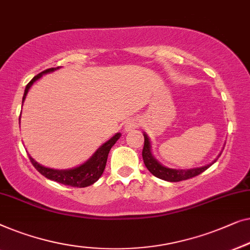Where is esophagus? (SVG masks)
<instances>
[{"label": "esophagus", "mask_w": 250, "mask_h": 250, "mask_svg": "<svg viewBox=\"0 0 250 250\" xmlns=\"http://www.w3.org/2000/svg\"><path fill=\"white\" fill-rule=\"evenodd\" d=\"M139 125H140V124H139L138 119H135V118L129 119V120L126 121L125 125V130L126 132L131 131V130H135L136 128H138Z\"/></svg>", "instance_id": "1"}]
</instances>
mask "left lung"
<instances>
[{
  "instance_id": "1",
  "label": "left lung",
  "mask_w": 250,
  "mask_h": 250,
  "mask_svg": "<svg viewBox=\"0 0 250 250\" xmlns=\"http://www.w3.org/2000/svg\"><path fill=\"white\" fill-rule=\"evenodd\" d=\"M144 148H143V160L145 163L146 167L148 168V171L153 175H155L156 178H160L162 180L170 181V182H178L182 180H187V179L194 178L196 175L203 173L204 171L207 170L210 165L215 163L216 160L213 162L212 164H207L205 167H195V168H189V170H175V168H170L162 165L160 162H157L154 159L152 154V146H150L149 138L147 137L146 133H144ZM221 155V154H220ZM219 155V156H220Z\"/></svg>"
}]
</instances>
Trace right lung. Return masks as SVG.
<instances>
[{"instance_id":"right-lung-1","label":"right lung","mask_w":250,"mask_h":250,"mask_svg":"<svg viewBox=\"0 0 250 250\" xmlns=\"http://www.w3.org/2000/svg\"><path fill=\"white\" fill-rule=\"evenodd\" d=\"M59 69L58 68H50L44 70L43 72L38 73L37 76H35L33 79L28 83L26 86V89H24L23 97H22V103L24 98L27 96V93L31 85L41 78L42 76L45 75V73L53 72L54 70ZM121 137V133L118 132L117 135H114L110 140H107L106 143H104L100 148H98L96 152L94 153V155L90 157V159L85 162V163L79 165V167L70 168V170H54V168L45 167L43 165L38 164L36 161H35L33 157L29 156V160L35 168L40 172L42 175H44L45 178L50 179V180H53L59 182V184L70 186V187H77V188H83L88 187V186L93 185L94 182H96L98 179L101 178V175L103 174L105 165H106L107 156L108 153H110V149L112 146L117 143V140Z\"/></svg>"}]
</instances>
